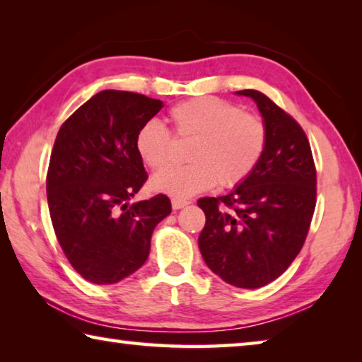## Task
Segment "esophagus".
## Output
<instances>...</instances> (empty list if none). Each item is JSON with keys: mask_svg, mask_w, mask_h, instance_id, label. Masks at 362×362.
Returning <instances> with one entry per match:
<instances>
[{"mask_svg": "<svg viewBox=\"0 0 362 362\" xmlns=\"http://www.w3.org/2000/svg\"><path fill=\"white\" fill-rule=\"evenodd\" d=\"M188 204V201H182V199H173V209H182Z\"/></svg>", "mask_w": 362, "mask_h": 362, "instance_id": "esophagus-1", "label": "esophagus"}]
</instances>
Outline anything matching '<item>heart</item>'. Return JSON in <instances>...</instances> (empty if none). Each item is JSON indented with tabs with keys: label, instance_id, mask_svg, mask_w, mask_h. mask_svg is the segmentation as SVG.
I'll use <instances>...</instances> for the list:
<instances>
[{
	"label": "heart",
	"instance_id": "1",
	"mask_svg": "<svg viewBox=\"0 0 362 362\" xmlns=\"http://www.w3.org/2000/svg\"><path fill=\"white\" fill-rule=\"evenodd\" d=\"M173 136L188 140L185 168L166 169L151 179V188L174 199L217 185L235 188L247 180L262 161L268 144V127L262 116L244 113L241 107L217 97H196L169 110ZM173 139L156 121H146L134 137V148L146 168L168 166Z\"/></svg>",
	"mask_w": 362,
	"mask_h": 362
}]
</instances>
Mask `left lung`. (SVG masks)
<instances>
[{
    "label": "left lung",
    "instance_id": "8db88e82",
    "mask_svg": "<svg viewBox=\"0 0 362 362\" xmlns=\"http://www.w3.org/2000/svg\"><path fill=\"white\" fill-rule=\"evenodd\" d=\"M252 97L268 127L262 161L247 180L218 198L198 199L206 225L201 255L231 286L257 289L279 278L308 235L316 207V168L302 126L260 90Z\"/></svg>",
    "mask_w": 362,
    "mask_h": 362
}]
</instances>
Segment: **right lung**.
Listing matches in <instances>:
<instances>
[{
	"label": "right lung",
	"mask_w": 362,
	"mask_h": 362,
	"mask_svg": "<svg viewBox=\"0 0 362 362\" xmlns=\"http://www.w3.org/2000/svg\"><path fill=\"white\" fill-rule=\"evenodd\" d=\"M161 108V100L108 89L60 126L46 177L49 214L65 257L89 283L137 272L153 230L173 211L166 194L127 203L148 179L134 137Z\"/></svg>",
	"instance_id": "1"
}]
</instances>
